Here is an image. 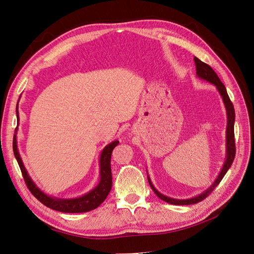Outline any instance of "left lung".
I'll return each mask as SVG.
<instances>
[{
  "label": "left lung",
  "instance_id": "1",
  "mask_svg": "<svg viewBox=\"0 0 254 254\" xmlns=\"http://www.w3.org/2000/svg\"><path fill=\"white\" fill-rule=\"evenodd\" d=\"M194 63H195V68H196V75L197 77H199L201 79L206 80L208 82H211L212 84H214L220 96L222 97L225 109H226V115H228V125H226V158L224 161V164L222 166V169L219 173L218 177L216 178V180L213 182V184L210 186L209 189H207V190H205L204 192H202L201 194H198L196 196H193L191 198H186V199H178V198H173V197H169L167 195L162 194L159 192L151 182L149 176H147L148 178V182L150 188L152 189V190L154 191V193L161 198L163 201L172 204V205H192V204H196L198 202L203 201L204 198H206L213 190L216 189V186L220 183V181L222 180V178L224 177V175L226 174V172L229 171V169L231 168L234 158L236 155V144H235V131H234V125H235V109H234V105L230 100V97L228 95V91H226L225 86L223 85V83L220 81L219 77L217 76V74L214 72L211 66L207 64H205L204 62L199 61L197 58H194Z\"/></svg>",
  "mask_w": 254,
  "mask_h": 254
}]
</instances>
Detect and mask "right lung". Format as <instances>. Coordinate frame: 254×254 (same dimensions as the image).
I'll list each match as a JSON object with an SVG mask.
<instances>
[{"label": "right lung", "instance_id": "obj_1", "mask_svg": "<svg viewBox=\"0 0 254 254\" xmlns=\"http://www.w3.org/2000/svg\"><path fill=\"white\" fill-rule=\"evenodd\" d=\"M15 132H17V127L15 128ZM119 141H114L108 144L103 149L100 157V182L95 189L87 192L86 194L76 197V198H59L52 197L40 190L38 186L34 183L32 178L29 176L28 171H26L20 154L17 148L16 135L13 137V151L16 161L21 170L23 179L25 181L26 186L32 192V194L41 202L46 207L57 210L64 213H82L88 212L93 209L98 208L108 196L111 188H112V173H111V154L115 146H117Z\"/></svg>", "mask_w": 254, "mask_h": 254}]
</instances>
